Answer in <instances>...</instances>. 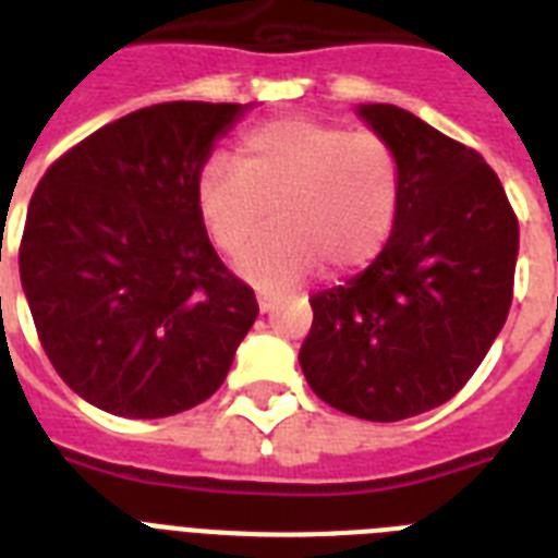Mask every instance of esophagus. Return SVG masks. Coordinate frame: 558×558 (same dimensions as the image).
<instances>
[{
    "mask_svg": "<svg viewBox=\"0 0 558 558\" xmlns=\"http://www.w3.org/2000/svg\"><path fill=\"white\" fill-rule=\"evenodd\" d=\"M271 306H275V298H271V294H266V292H257V308H260V312H271Z\"/></svg>",
    "mask_w": 558,
    "mask_h": 558,
    "instance_id": "esophagus-1",
    "label": "esophagus"
}]
</instances>
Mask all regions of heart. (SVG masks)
I'll return each mask as SVG.
<instances>
[{
	"label": "heart",
	"instance_id": "1",
	"mask_svg": "<svg viewBox=\"0 0 558 558\" xmlns=\"http://www.w3.org/2000/svg\"><path fill=\"white\" fill-rule=\"evenodd\" d=\"M195 207L227 255L246 246L271 215L278 227L238 257V271L266 292L306 280L317 266L351 275L374 264L395 229L400 167L374 130H343L283 116L246 130L238 163L215 156L195 178Z\"/></svg>",
	"mask_w": 558,
	"mask_h": 558
}]
</instances>
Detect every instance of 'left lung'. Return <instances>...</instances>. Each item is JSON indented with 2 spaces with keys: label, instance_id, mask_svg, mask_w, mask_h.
Here are the masks:
<instances>
[{
  "label": "left lung",
  "instance_id": "obj_1",
  "mask_svg": "<svg viewBox=\"0 0 558 558\" xmlns=\"http://www.w3.org/2000/svg\"><path fill=\"white\" fill-rule=\"evenodd\" d=\"M357 116L395 149L400 207L374 264L308 301L301 368L331 409L397 423L451 400L502 331L519 223L476 149L395 105Z\"/></svg>",
  "mask_w": 558,
  "mask_h": 558
}]
</instances>
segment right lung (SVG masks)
Here are the masks:
<instances>
[{"instance_id": "add662e5", "label": "right lung", "mask_w": 558, "mask_h": 558, "mask_svg": "<svg viewBox=\"0 0 558 558\" xmlns=\"http://www.w3.org/2000/svg\"><path fill=\"white\" fill-rule=\"evenodd\" d=\"M252 105L167 101L87 135L45 172L19 250L33 323L96 409L158 420L227 380L257 301L195 207L215 142Z\"/></svg>"}]
</instances>
